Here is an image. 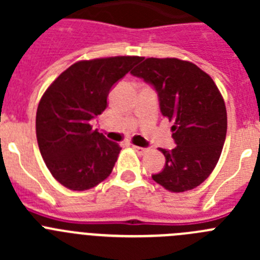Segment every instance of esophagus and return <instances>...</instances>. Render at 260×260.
I'll list each match as a JSON object with an SVG mask.
<instances>
[{"label":"esophagus","mask_w":260,"mask_h":260,"mask_svg":"<svg viewBox=\"0 0 260 260\" xmlns=\"http://www.w3.org/2000/svg\"><path fill=\"white\" fill-rule=\"evenodd\" d=\"M133 148H134L138 153H141V155H143V153H146L147 151H148L147 148H144V147H139V146H133Z\"/></svg>","instance_id":"esophagus-1"}]
</instances>
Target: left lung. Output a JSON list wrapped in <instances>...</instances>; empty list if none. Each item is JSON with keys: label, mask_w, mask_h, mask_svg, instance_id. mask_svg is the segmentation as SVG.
Instances as JSON below:
<instances>
[{"label": "left lung", "mask_w": 260, "mask_h": 260, "mask_svg": "<svg viewBox=\"0 0 260 260\" xmlns=\"http://www.w3.org/2000/svg\"><path fill=\"white\" fill-rule=\"evenodd\" d=\"M155 88L160 112L169 119L173 150L165 156L155 182L169 191L195 189L212 173L226 137V108L212 78L178 58H147L132 71Z\"/></svg>", "instance_id": "1"}]
</instances>
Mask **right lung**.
Wrapping results in <instances>:
<instances>
[{
    "mask_svg": "<svg viewBox=\"0 0 260 260\" xmlns=\"http://www.w3.org/2000/svg\"><path fill=\"white\" fill-rule=\"evenodd\" d=\"M142 57L118 56L79 61L45 91L36 112V138L52 176L75 191L95 187L117 161L121 147L91 121L107 108L110 89Z\"/></svg>",
    "mask_w": 260,
    "mask_h": 260,
    "instance_id": "1",
    "label": "right lung"
}]
</instances>
